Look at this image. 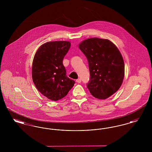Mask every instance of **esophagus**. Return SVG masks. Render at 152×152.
Masks as SVG:
<instances>
[{
  "label": "esophagus",
  "instance_id": "esophagus-1",
  "mask_svg": "<svg viewBox=\"0 0 152 152\" xmlns=\"http://www.w3.org/2000/svg\"><path fill=\"white\" fill-rule=\"evenodd\" d=\"M76 82L78 83H80L81 82V79H78L76 80Z\"/></svg>",
  "mask_w": 152,
  "mask_h": 152
}]
</instances>
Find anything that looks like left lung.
Instances as JSON below:
<instances>
[{
	"label": "left lung",
	"mask_w": 152,
	"mask_h": 152,
	"mask_svg": "<svg viewBox=\"0 0 152 152\" xmlns=\"http://www.w3.org/2000/svg\"><path fill=\"white\" fill-rule=\"evenodd\" d=\"M88 62L90 79L87 87L94 97L106 99L120 88L124 77L123 56L107 39L90 38L79 44Z\"/></svg>",
	"instance_id": "1"
}]
</instances>
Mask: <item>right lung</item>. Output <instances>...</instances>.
<instances>
[{
	"mask_svg": "<svg viewBox=\"0 0 152 152\" xmlns=\"http://www.w3.org/2000/svg\"><path fill=\"white\" fill-rule=\"evenodd\" d=\"M70 47V42L66 41L47 42L38 49L34 58V83L42 94L51 100L64 97L75 83L66 76L63 63Z\"/></svg>",
	"mask_w": 152,
	"mask_h": 152,
	"instance_id": "right-lung-1",
	"label": "right lung"
}]
</instances>
